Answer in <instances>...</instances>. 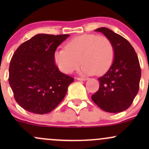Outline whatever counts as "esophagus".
Here are the masks:
<instances>
[{
    "label": "esophagus",
    "mask_w": 149,
    "mask_h": 149,
    "mask_svg": "<svg viewBox=\"0 0 149 149\" xmlns=\"http://www.w3.org/2000/svg\"><path fill=\"white\" fill-rule=\"evenodd\" d=\"M76 79L78 80H80V81H85V80H88L87 78H77Z\"/></svg>",
    "instance_id": "34e87169"
}]
</instances>
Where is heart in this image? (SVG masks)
Instances as JSON below:
<instances>
[{
    "instance_id": "b5f03b06",
    "label": "heart",
    "mask_w": 149,
    "mask_h": 149,
    "mask_svg": "<svg viewBox=\"0 0 149 149\" xmlns=\"http://www.w3.org/2000/svg\"><path fill=\"white\" fill-rule=\"evenodd\" d=\"M53 59L59 71L64 73H72L81 61L82 74L102 75L113 64L114 47L107 37L83 34L70 40L65 49H57L53 54Z\"/></svg>"
}]
</instances>
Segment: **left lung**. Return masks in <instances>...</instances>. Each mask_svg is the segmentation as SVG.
Segmentation results:
<instances>
[{"instance_id": "1", "label": "left lung", "mask_w": 149, "mask_h": 149, "mask_svg": "<svg viewBox=\"0 0 149 149\" xmlns=\"http://www.w3.org/2000/svg\"><path fill=\"white\" fill-rule=\"evenodd\" d=\"M95 31L102 33L112 42L114 59L107 72L98 78L100 88L92 100L104 111L120 113L130 107L139 91V59L131 44L120 35L106 27Z\"/></svg>"}]
</instances>
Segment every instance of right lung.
<instances>
[{
  "label": "right lung",
  "mask_w": 149,
  "mask_h": 149,
  "mask_svg": "<svg viewBox=\"0 0 149 149\" xmlns=\"http://www.w3.org/2000/svg\"><path fill=\"white\" fill-rule=\"evenodd\" d=\"M69 36L37 34L23 42L13 54L9 84L16 102L27 111L47 113L64 98L73 78L59 71L53 54Z\"/></svg>",
  "instance_id": "1"
}]
</instances>
